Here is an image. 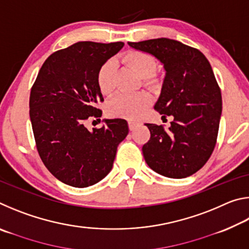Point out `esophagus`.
Masks as SVG:
<instances>
[{
    "mask_svg": "<svg viewBox=\"0 0 249 249\" xmlns=\"http://www.w3.org/2000/svg\"><path fill=\"white\" fill-rule=\"evenodd\" d=\"M138 124H140V123H138V122H135V121H128V127H129V129H130V130H134L135 128H136L137 126H138Z\"/></svg>",
    "mask_w": 249,
    "mask_h": 249,
    "instance_id": "34e87169",
    "label": "esophagus"
}]
</instances>
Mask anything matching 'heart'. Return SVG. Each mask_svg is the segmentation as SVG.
Listing matches in <instances>:
<instances>
[{
	"mask_svg": "<svg viewBox=\"0 0 249 249\" xmlns=\"http://www.w3.org/2000/svg\"><path fill=\"white\" fill-rule=\"evenodd\" d=\"M123 60L144 79L146 86H153L156 82L153 75L157 69V62L151 54L144 52H130L125 54ZM115 70L116 66L113 60L104 62L98 70L96 84L103 95L111 94L114 90ZM149 104L150 96L144 92L134 94L120 93L108 101L107 113L112 116L133 120L140 116Z\"/></svg>",
	"mask_w": 249,
	"mask_h": 249,
	"instance_id": "obj_1",
	"label": "heart"
}]
</instances>
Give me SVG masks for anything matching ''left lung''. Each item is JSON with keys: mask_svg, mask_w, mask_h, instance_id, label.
I'll return each mask as SVG.
<instances>
[{"mask_svg": "<svg viewBox=\"0 0 249 249\" xmlns=\"http://www.w3.org/2000/svg\"><path fill=\"white\" fill-rule=\"evenodd\" d=\"M128 45L163 66L166 75L154 108L174 116L168 130L162 125L145 124L150 130L142 149L145 161L161 176L187 178L205 165L216 144L222 95L212 67L200 50L175 39Z\"/></svg>", "mask_w": 249, "mask_h": 249, "instance_id": "1", "label": "left lung"}]
</instances>
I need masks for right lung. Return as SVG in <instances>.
<instances>
[{"label": "right lung", "instance_id": "1", "mask_svg": "<svg viewBox=\"0 0 249 249\" xmlns=\"http://www.w3.org/2000/svg\"><path fill=\"white\" fill-rule=\"evenodd\" d=\"M124 43L79 41L46 59L29 98L36 147L46 168L74 188L93 185L112 170L117 146L127 136L125 120H104L90 132L86 122L101 117L103 96L96 84L101 66Z\"/></svg>", "mask_w": 249, "mask_h": 249}]
</instances>
